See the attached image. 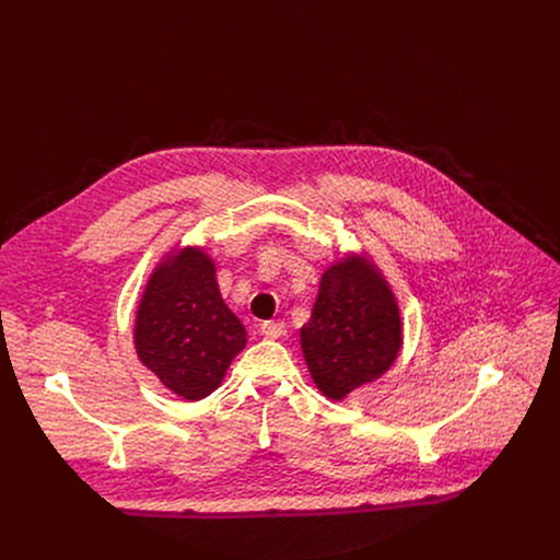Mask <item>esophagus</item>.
<instances>
[{
	"instance_id": "esophagus-1",
	"label": "esophagus",
	"mask_w": 560,
	"mask_h": 560,
	"mask_svg": "<svg viewBox=\"0 0 560 560\" xmlns=\"http://www.w3.org/2000/svg\"><path fill=\"white\" fill-rule=\"evenodd\" d=\"M259 330H261V335H264L266 339H279V337L285 332V326H283V324H277V322H264Z\"/></svg>"
}]
</instances>
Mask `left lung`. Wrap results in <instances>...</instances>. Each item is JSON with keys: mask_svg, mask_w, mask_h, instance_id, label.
I'll use <instances>...</instances> for the list:
<instances>
[{"mask_svg": "<svg viewBox=\"0 0 560 560\" xmlns=\"http://www.w3.org/2000/svg\"><path fill=\"white\" fill-rule=\"evenodd\" d=\"M404 346L398 301L368 253L332 261L318 281L301 350L314 385L332 401L381 378Z\"/></svg>", "mask_w": 560, "mask_h": 560, "instance_id": "obj_1", "label": "left lung"}]
</instances>
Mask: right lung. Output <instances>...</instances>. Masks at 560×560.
<instances>
[{
  "label": "right lung",
  "instance_id": "add662e5",
  "mask_svg": "<svg viewBox=\"0 0 560 560\" xmlns=\"http://www.w3.org/2000/svg\"><path fill=\"white\" fill-rule=\"evenodd\" d=\"M137 359L186 401L212 394L248 332L225 305L201 246H175L150 272L135 314Z\"/></svg>",
  "mask_w": 560,
  "mask_h": 560
}]
</instances>
